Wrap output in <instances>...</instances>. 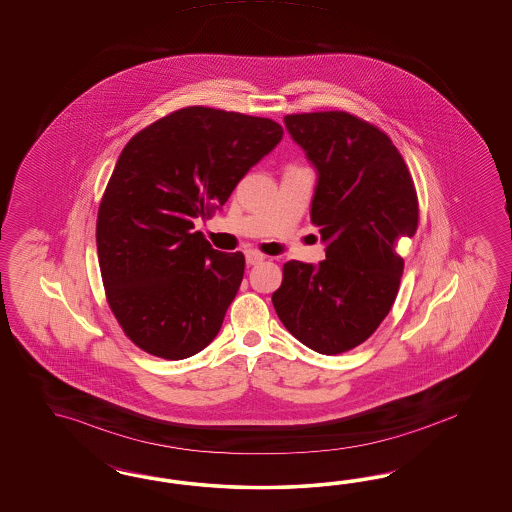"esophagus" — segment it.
I'll list each match as a JSON object with an SVG mask.
<instances>
[{"mask_svg":"<svg viewBox=\"0 0 512 512\" xmlns=\"http://www.w3.org/2000/svg\"><path fill=\"white\" fill-rule=\"evenodd\" d=\"M264 259H266V255H263V253L257 251V249H248V251H246V263L248 264L263 263Z\"/></svg>","mask_w":512,"mask_h":512,"instance_id":"obj_1","label":"esophagus"}]
</instances>
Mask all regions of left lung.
<instances>
[{"label":"left lung","instance_id":"8db88e82","mask_svg":"<svg viewBox=\"0 0 512 512\" xmlns=\"http://www.w3.org/2000/svg\"><path fill=\"white\" fill-rule=\"evenodd\" d=\"M285 125L319 172L310 217L328 246L319 266L283 264L272 304L296 340L340 355L368 340L396 300L398 244L419 229L417 189L387 133L355 114H287Z\"/></svg>","mask_w":512,"mask_h":512}]
</instances>
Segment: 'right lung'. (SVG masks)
I'll list each match as a JSON object with an SVG mask.
<instances>
[{
    "mask_svg": "<svg viewBox=\"0 0 512 512\" xmlns=\"http://www.w3.org/2000/svg\"><path fill=\"white\" fill-rule=\"evenodd\" d=\"M281 137L270 118L197 105L125 144L97 212V257L110 311L148 355L182 360L216 338L246 259L212 248L195 219L214 216Z\"/></svg>",
    "mask_w": 512,
    "mask_h": 512,
    "instance_id": "right-lung-1",
    "label": "right lung"
}]
</instances>
